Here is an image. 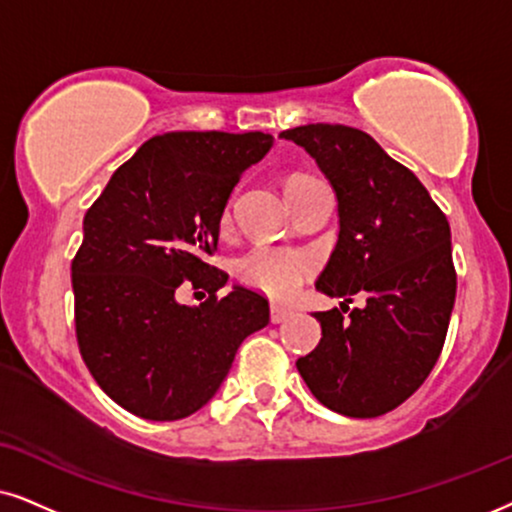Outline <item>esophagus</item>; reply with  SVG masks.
<instances>
[{
    "mask_svg": "<svg viewBox=\"0 0 512 512\" xmlns=\"http://www.w3.org/2000/svg\"><path fill=\"white\" fill-rule=\"evenodd\" d=\"M288 314H290V309L283 307V304H276V302L271 304V321H274V323L286 321Z\"/></svg>",
    "mask_w": 512,
    "mask_h": 512,
    "instance_id": "esophagus-1",
    "label": "esophagus"
}]
</instances>
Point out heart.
<instances>
[{"instance_id": "obj_1", "label": "heart", "mask_w": 512, "mask_h": 512, "mask_svg": "<svg viewBox=\"0 0 512 512\" xmlns=\"http://www.w3.org/2000/svg\"><path fill=\"white\" fill-rule=\"evenodd\" d=\"M309 181H314L309 174H288L286 181H283V191L290 196V193L307 186ZM309 271H312V257L293 250L255 248L241 262L243 281L274 297L293 295Z\"/></svg>"}]
</instances>
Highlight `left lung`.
<instances>
[{
    "label": "left lung",
    "instance_id": "left-lung-1",
    "mask_svg": "<svg viewBox=\"0 0 512 512\" xmlns=\"http://www.w3.org/2000/svg\"><path fill=\"white\" fill-rule=\"evenodd\" d=\"M281 137L312 155L338 198V243L316 290L367 295L349 317L338 307L314 314L321 340L297 371L331 411L383 416L425 383L444 347L456 300L449 222L416 174L361 129L316 122Z\"/></svg>",
    "mask_w": 512,
    "mask_h": 512
}]
</instances>
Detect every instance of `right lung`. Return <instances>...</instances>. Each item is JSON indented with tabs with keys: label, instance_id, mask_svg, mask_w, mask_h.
Masks as SVG:
<instances>
[{
	"label": "right lung",
	"instance_id": "right-lung-1",
	"mask_svg": "<svg viewBox=\"0 0 512 512\" xmlns=\"http://www.w3.org/2000/svg\"><path fill=\"white\" fill-rule=\"evenodd\" d=\"M274 137L167 132L148 139L84 215L73 260L75 335L89 373L115 404L146 420L203 409L241 342L269 323V302L234 286L205 257L217 250L226 200ZM189 280L209 300H176Z\"/></svg>",
	"mask_w": 512,
	"mask_h": 512
}]
</instances>
